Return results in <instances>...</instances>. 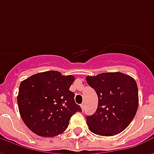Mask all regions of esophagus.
<instances>
[{"label": "esophagus", "mask_w": 154, "mask_h": 154, "mask_svg": "<svg viewBox=\"0 0 154 154\" xmlns=\"http://www.w3.org/2000/svg\"><path fill=\"white\" fill-rule=\"evenodd\" d=\"M81 108H82V110H83L84 108H85V104H84V103L81 104Z\"/></svg>", "instance_id": "1"}]
</instances>
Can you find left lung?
Listing matches in <instances>:
<instances>
[{"label":"left lung","instance_id":"obj_1","mask_svg":"<svg viewBox=\"0 0 154 154\" xmlns=\"http://www.w3.org/2000/svg\"><path fill=\"white\" fill-rule=\"evenodd\" d=\"M86 79L98 97L97 111L87 116L91 132L101 136L122 132L133 120L139 106L135 80L119 72L88 76Z\"/></svg>","mask_w":154,"mask_h":154}]
</instances>
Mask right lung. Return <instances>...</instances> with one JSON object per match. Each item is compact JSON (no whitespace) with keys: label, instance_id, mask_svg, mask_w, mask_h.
<instances>
[{"label":"right lung","instance_id":"1","mask_svg":"<svg viewBox=\"0 0 154 154\" xmlns=\"http://www.w3.org/2000/svg\"><path fill=\"white\" fill-rule=\"evenodd\" d=\"M75 80L57 71L35 74L22 81L17 97L23 121L35 134L54 137L63 133L71 117L82 112L69 88Z\"/></svg>","mask_w":154,"mask_h":154}]
</instances>
